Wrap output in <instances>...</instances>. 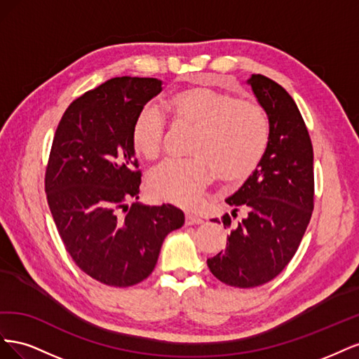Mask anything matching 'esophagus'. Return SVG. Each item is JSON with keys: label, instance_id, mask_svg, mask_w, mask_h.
I'll return each mask as SVG.
<instances>
[{"label": "esophagus", "instance_id": "esophagus-1", "mask_svg": "<svg viewBox=\"0 0 359 359\" xmlns=\"http://www.w3.org/2000/svg\"><path fill=\"white\" fill-rule=\"evenodd\" d=\"M202 223V219L198 215H193V214H186V224H199Z\"/></svg>", "mask_w": 359, "mask_h": 359}]
</instances>
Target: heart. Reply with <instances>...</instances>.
Instances as JSON below:
<instances>
[{
  "mask_svg": "<svg viewBox=\"0 0 359 359\" xmlns=\"http://www.w3.org/2000/svg\"><path fill=\"white\" fill-rule=\"evenodd\" d=\"M165 109L173 124L194 128V158L169 160L151 172L148 189L156 199L190 208L199 202L215 172L223 182L238 184L257 169L266 151L269 121L256 102L235 99L210 86H189L172 94ZM130 139L139 156L157 158L165 140L161 115L151 107L140 111Z\"/></svg>",
  "mask_w": 359,
  "mask_h": 359,
  "instance_id": "heart-1",
  "label": "heart"
}]
</instances>
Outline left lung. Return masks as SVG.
Returning a JSON list of instances; mask_svg holds the SVG:
<instances>
[{
    "label": "left lung",
    "mask_w": 359,
    "mask_h": 359,
    "mask_svg": "<svg viewBox=\"0 0 359 359\" xmlns=\"http://www.w3.org/2000/svg\"><path fill=\"white\" fill-rule=\"evenodd\" d=\"M269 121L266 151L241 189L226 199L245 219L232 224L226 248L206 260L214 277L233 287H256L277 277L297 253L313 212V147L297 103L262 74L247 81Z\"/></svg>",
    "instance_id": "obj_1"
}]
</instances>
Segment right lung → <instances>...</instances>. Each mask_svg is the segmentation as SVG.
I'll return each instance as SVG.
<instances>
[{
    "instance_id": "right-lung-1",
    "label": "right lung",
    "mask_w": 359,
    "mask_h": 359,
    "mask_svg": "<svg viewBox=\"0 0 359 359\" xmlns=\"http://www.w3.org/2000/svg\"><path fill=\"white\" fill-rule=\"evenodd\" d=\"M161 91L154 78H114L76 99L53 136L45 190L58 233L74 264L103 285L145 280L163 241L184 224L170 203L139 202L140 170L130 132Z\"/></svg>"
}]
</instances>
